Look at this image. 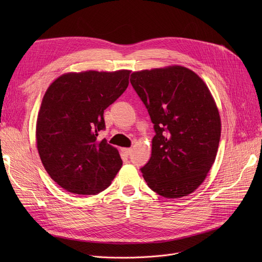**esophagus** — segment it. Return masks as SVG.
<instances>
[{
	"mask_svg": "<svg viewBox=\"0 0 262 262\" xmlns=\"http://www.w3.org/2000/svg\"><path fill=\"white\" fill-rule=\"evenodd\" d=\"M123 152H124V154H125V155H129V154H132L133 149L132 148H123Z\"/></svg>",
	"mask_w": 262,
	"mask_h": 262,
	"instance_id": "esophagus-1",
	"label": "esophagus"
}]
</instances>
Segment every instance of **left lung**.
I'll list each match as a JSON object with an SVG mask.
<instances>
[{"mask_svg":"<svg viewBox=\"0 0 262 262\" xmlns=\"http://www.w3.org/2000/svg\"><path fill=\"white\" fill-rule=\"evenodd\" d=\"M130 84L145 105L155 136L152 156L140 170L157 194L192 193L214 162L221 121L202 78L181 66L134 72Z\"/></svg>","mask_w":262,"mask_h":262,"instance_id":"1","label":"left lung"}]
</instances>
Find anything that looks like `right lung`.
I'll use <instances>...</instances> for the list:
<instances>
[{"instance_id": "obj_1", "label": "right lung", "mask_w": 262, "mask_h": 262, "mask_svg": "<svg viewBox=\"0 0 262 262\" xmlns=\"http://www.w3.org/2000/svg\"><path fill=\"white\" fill-rule=\"evenodd\" d=\"M130 71L68 73L48 88L38 114L36 138L52 180L75 194H98L122 167L118 149L99 141L104 110L126 90Z\"/></svg>"}]
</instances>
